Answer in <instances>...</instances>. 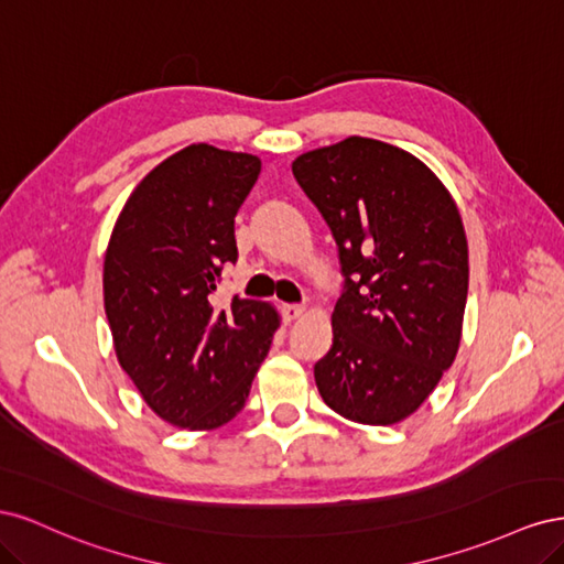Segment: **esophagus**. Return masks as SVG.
<instances>
[{"instance_id":"1","label":"esophagus","mask_w":564,"mask_h":564,"mask_svg":"<svg viewBox=\"0 0 564 564\" xmlns=\"http://www.w3.org/2000/svg\"><path fill=\"white\" fill-rule=\"evenodd\" d=\"M303 313H305V308H303V305H296V303L284 305V308H282L284 322H294V319H299Z\"/></svg>"}]
</instances>
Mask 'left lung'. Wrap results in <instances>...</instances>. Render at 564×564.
Listing matches in <instances>:
<instances>
[{"instance_id":"1","label":"left lung","mask_w":564,"mask_h":564,"mask_svg":"<svg viewBox=\"0 0 564 564\" xmlns=\"http://www.w3.org/2000/svg\"><path fill=\"white\" fill-rule=\"evenodd\" d=\"M294 178L338 247L344 294L315 365L322 400L355 423L414 414L458 350L468 242L442 181L414 155L350 135L303 152Z\"/></svg>"}]
</instances>
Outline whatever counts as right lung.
<instances>
[{
  "instance_id": "1",
  "label": "right lung",
  "mask_w": 564,
  "mask_h": 564,
  "mask_svg": "<svg viewBox=\"0 0 564 564\" xmlns=\"http://www.w3.org/2000/svg\"><path fill=\"white\" fill-rule=\"evenodd\" d=\"M259 174L256 155L187 145L135 185L110 235L104 301L117 360L178 429L214 431L240 414L280 327L268 303H212Z\"/></svg>"
}]
</instances>
